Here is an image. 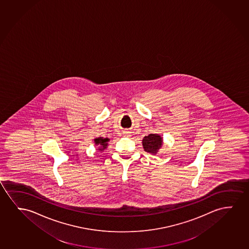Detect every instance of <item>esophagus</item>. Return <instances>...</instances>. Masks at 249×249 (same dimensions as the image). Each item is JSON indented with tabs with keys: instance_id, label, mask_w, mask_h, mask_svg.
<instances>
[{
	"instance_id": "obj_1",
	"label": "esophagus",
	"mask_w": 249,
	"mask_h": 249,
	"mask_svg": "<svg viewBox=\"0 0 249 249\" xmlns=\"http://www.w3.org/2000/svg\"><path fill=\"white\" fill-rule=\"evenodd\" d=\"M124 137H130L131 136V132L130 131H128V130H125V131H124Z\"/></svg>"
}]
</instances>
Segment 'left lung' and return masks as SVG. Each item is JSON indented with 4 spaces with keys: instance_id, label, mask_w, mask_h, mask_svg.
<instances>
[{
    "instance_id": "8db88e82",
    "label": "left lung",
    "mask_w": 249,
    "mask_h": 249,
    "mask_svg": "<svg viewBox=\"0 0 249 249\" xmlns=\"http://www.w3.org/2000/svg\"><path fill=\"white\" fill-rule=\"evenodd\" d=\"M162 137L158 134H149L142 139L144 150L149 154H157L159 149L162 147Z\"/></svg>"
}]
</instances>
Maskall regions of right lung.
Listing matches in <instances>:
<instances>
[{
	"label": "right lung",
	"instance_id": "add662e5",
	"mask_svg": "<svg viewBox=\"0 0 249 249\" xmlns=\"http://www.w3.org/2000/svg\"><path fill=\"white\" fill-rule=\"evenodd\" d=\"M109 141H110L109 138H103V137H100L98 138H95L94 142H95V145L98 146V150L102 152L107 147Z\"/></svg>",
	"mask_w": 249,
	"mask_h": 249
}]
</instances>
